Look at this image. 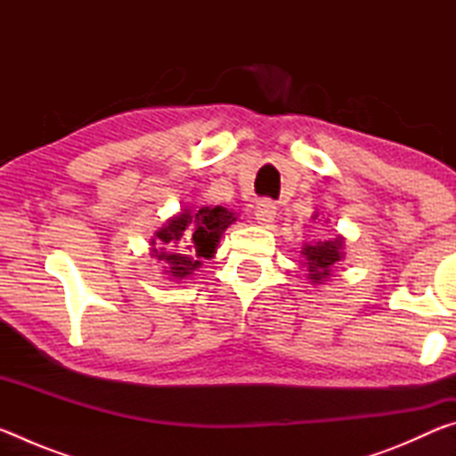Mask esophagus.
<instances>
[{
  "mask_svg": "<svg viewBox=\"0 0 456 456\" xmlns=\"http://www.w3.org/2000/svg\"><path fill=\"white\" fill-rule=\"evenodd\" d=\"M275 215H277V207H275L273 200H261V203L257 205L256 219H257L259 225L269 227L275 221Z\"/></svg>",
  "mask_w": 456,
  "mask_h": 456,
  "instance_id": "34e87169",
  "label": "esophagus"
}]
</instances>
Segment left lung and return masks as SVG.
<instances>
[{
    "label": "left lung",
    "instance_id": "8db88e82",
    "mask_svg": "<svg viewBox=\"0 0 456 456\" xmlns=\"http://www.w3.org/2000/svg\"><path fill=\"white\" fill-rule=\"evenodd\" d=\"M314 219H318V213H314ZM346 239L342 235H336L334 239H326V241L315 243H304L302 265L307 269V280L312 285L326 283L339 261L346 257Z\"/></svg>",
    "mask_w": 456,
    "mask_h": 456
}]
</instances>
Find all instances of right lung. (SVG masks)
Returning <instances> with one entry per match:
<instances>
[{"mask_svg":"<svg viewBox=\"0 0 456 456\" xmlns=\"http://www.w3.org/2000/svg\"><path fill=\"white\" fill-rule=\"evenodd\" d=\"M235 221L237 215L221 205L181 209L154 231L151 257L163 265L168 280H187L205 259L215 257L221 235Z\"/></svg>","mask_w":456,"mask_h":456,"instance_id":"right-lung-1","label":"right lung"}]
</instances>
